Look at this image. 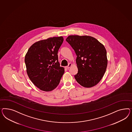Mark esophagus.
I'll return each instance as SVG.
<instances>
[{"instance_id": "obj_1", "label": "esophagus", "mask_w": 132, "mask_h": 132, "mask_svg": "<svg viewBox=\"0 0 132 132\" xmlns=\"http://www.w3.org/2000/svg\"><path fill=\"white\" fill-rule=\"evenodd\" d=\"M72 63H70L69 64H68V66H66V67H65V68H66V69H69V68H70V67H71L72 66Z\"/></svg>"}]
</instances>
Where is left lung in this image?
Masks as SVG:
<instances>
[{
	"mask_svg": "<svg viewBox=\"0 0 132 132\" xmlns=\"http://www.w3.org/2000/svg\"><path fill=\"white\" fill-rule=\"evenodd\" d=\"M66 40L76 54L78 72L75 76L76 81L85 88L98 84L105 72L108 59L104 45L89 36L70 35Z\"/></svg>",
	"mask_w": 132,
	"mask_h": 132,
	"instance_id": "left-lung-1",
	"label": "left lung"
}]
</instances>
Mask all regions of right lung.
<instances>
[{
  "instance_id": "1",
  "label": "right lung",
  "mask_w": 132,
  "mask_h": 132,
  "mask_svg": "<svg viewBox=\"0 0 132 132\" xmlns=\"http://www.w3.org/2000/svg\"><path fill=\"white\" fill-rule=\"evenodd\" d=\"M63 40L60 36L37 42L28 49L25 56L28 77L42 90L54 89L64 74V68L60 67L57 56Z\"/></svg>"
}]
</instances>
